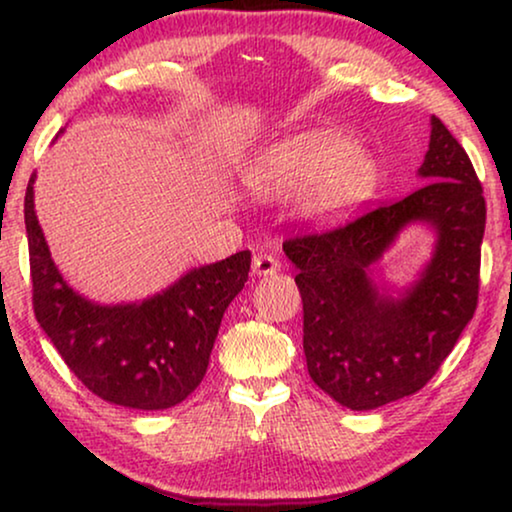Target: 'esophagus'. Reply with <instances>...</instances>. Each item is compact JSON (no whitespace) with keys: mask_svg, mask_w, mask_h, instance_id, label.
<instances>
[{"mask_svg":"<svg viewBox=\"0 0 512 512\" xmlns=\"http://www.w3.org/2000/svg\"><path fill=\"white\" fill-rule=\"evenodd\" d=\"M279 268H282V265H279L277 258L270 256V254H258V256H254V263H251V272H254V275H258V277L275 275Z\"/></svg>","mask_w":512,"mask_h":512,"instance_id":"esophagus-1","label":"esophagus"}]
</instances>
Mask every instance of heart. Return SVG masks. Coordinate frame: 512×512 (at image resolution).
I'll use <instances>...</instances> for the list:
<instances>
[{"mask_svg":"<svg viewBox=\"0 0 512 512\" xmlns=\"http://www.w3.org/2000/svg\"><path fill=\"white\" fill-rule=\"evenodd\" d=\"M244 181L258 198H289L305 188L310 214L328 219L366 202L380 184L373 153L338 130H307L277 139L251 160Z\"/></svg>","mask_w":512,"mask_h":512,"instance_id":"b5f03b06","label":"heart"}]
</instances>
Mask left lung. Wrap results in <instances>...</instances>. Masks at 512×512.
<instances>
[{
  "mask_svg": "<svg viewBox=\"0 0 512 512\" xmlns=\"http://www.w3.org/2000/svg\"><path fill=\"white\" fill-rule=\"evenodd\" d=\"M419 177L424 184L403 200L284 242L298 268L307 373L349 410H375L422 389L478 307L485 195L464 146L436 116ZM417 220L434 228L437 249L418 282L391 299L369 268Z\"/></svg>",
  "mask_w": 512,
  "mask_h": 512,
  "instance_id": "8db88e82",
  "label": "left lung"
}]
</instances>
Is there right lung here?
Returning a JSON list of instances; mask_svg holds the SVG:
<instances>
[{
  "label": "right lung",
  "mask_w": 512,
  "mask_h": 512,
  "mask_svg": "<svg viewBox=\"0 0 512 512\" xmlns=\"http://www.w3.org/2000/svg\"><path fill=\"white\" fill-rule=\"evenodd\" d=\"M34 317L67 368L102 401L167 410L186 401L207 373L230 300L249 277L251 254L186 272L142 303L97 305L55 268L34 214V174L25 193Z\"/></svg>",
  "instance_id": "right-lung-1"
}]
</instances>
